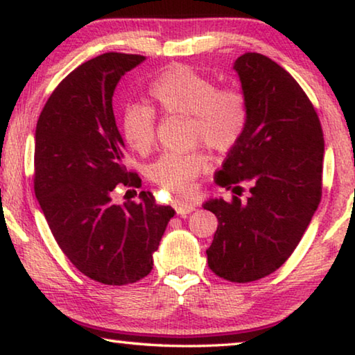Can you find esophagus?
Returning <instances> with one entry per match:
<instances>
[{
    "label": "esophagus",
    "mask_w": 355,
    "mask_h": 355,
    "mask_svg": "<svg viewBox=\"0 0 355 355\" xmlns=\"http://www.w3.org/2000/svg\"><path fill=\"white\" fill-rule=\"evenodd\" d=\"M173 207L179 216H185V214H190L196 207L195 202L191 201H184V200H173Z\"/></svg>",
    "instance_id": "1"
}]
</instances>
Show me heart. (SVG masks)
<instances>
[{"instance_id": "b5f03b06", "label": "heart", "mask_w": 355, "mask_h": 355, "mask_svg": "<svg viewBox=\"0 0 355 355\" xmlns=\"http://www.w3.org/2000/svg\"><path fill=\"white\" fill-rule=\"evenodd\" d=\"M149 94L165 114L187 116L191 143H205L217 153H228L241 141L248 124V101L237 88H218L206 75L187 66H173L149 86ZM129 146L139 154L153 149L157 135L155 112L146 105H129L121 119ZM207 168L201 150L166 153L146 170L150 182L171 193H189L193 181Z\"/></svg>"}]
</instances>
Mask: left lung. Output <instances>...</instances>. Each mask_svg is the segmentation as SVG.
<instances>
[{
	"mask_svg": "<svg viewBox=\"0 0 355 355\" xmlns=\"http://www.w3.org/2000/svg\"><path fill=\"white\" fill-rule=\"evenodd\" d=\"M248 101V124L214 181L230 201H206L218 226L207 264L232 283L257 282L282 267L300 242L322 195L324 135L318 113L293 75L261 53L234 62ZM250 187L241 202L245 185Z\"/></svg>",
	"mask_w": 355,
	"mask_h": 355,
	"instance_id": "left-lung-1",
	"label": "left lung"
}]
</instances>
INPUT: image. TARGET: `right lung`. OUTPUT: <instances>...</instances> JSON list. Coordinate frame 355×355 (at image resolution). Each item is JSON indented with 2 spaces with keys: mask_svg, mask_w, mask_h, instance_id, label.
<instances>
[{
  "mask_svg": "<svg viewBox=\"0 0 355 355\" xmlns=\"http://www.w3.org/2000/svg\"><path fill=\"white\" fill-rule=\"evenodd\" d=\"M144 60L108 51L83 62L51 92L36 125L34 193L51 234L81 274L110 286L149 275L176 214L150 191L139 201H112L118 185L141 187L124 165L112 97L119 78Z\"/></svg>",
  "mask_w": 355,
  "mask_h": 355,
  "instance_id": "add662e5",
  "label": "right lung"
}]
</instances>
